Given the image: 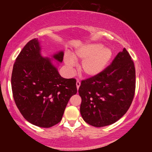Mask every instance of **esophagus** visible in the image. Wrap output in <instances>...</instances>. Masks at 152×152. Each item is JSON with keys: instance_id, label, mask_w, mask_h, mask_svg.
Wrapping results in <instances>:
<instances>
[{"instance_id": "esophagus-1", "label": "esophagus", "mask_w": 152, "mask_h": 152, "mask_svg": "<svg viewBox=\"0 0 152 152\" xmlns=\"http://www.w3.org/2000/svg\"><path fill=\"white\" fill-rule=\"evenodd\" d=\"M80 86V82L79 80H77L76 81V87H77V88L78 89Z\"/></svg>"}]
</instances>
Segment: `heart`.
Listing matches in <instances>:
<instances>
[{
    "instance_id": "heart-1",
    "label": "heart",
    "mask_w": 152,
    "mask_h": 152,
    "mask_svg": "<svg viewBox=\"0 0 152 152\" xmlns=\"http://www.w3.org/2000/svg\"><path fill=\"white\" fill-rule=\"evenodd\" d=\"M74 59L82 60L80 70L84 75L93 77L99 75L107 68L113 58V51L104 48L99 43H92L82 46L73 54ZM64 61L68 68L75 66V60L70 56L64 57Z\"/></svg>"
}]
</instances>
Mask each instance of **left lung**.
<instances>
[{
	"label": "left lung",
	"instance_id": "left-lung-1",
	"mask_svg": "<svg viewBox=\"0 0 152 152\" xmlns=\"http://www.w3.org/2000/svg\"><path fill=\"white\" fill-rule=\"evenodd\" d=\"M135 91V69L124 48L101 74L84 80L78 89L80 113L96 127L117 121L129 109Z\"/></svg>",
	"mask_w": 152,
	"mask_h": 152
}]
</instances>
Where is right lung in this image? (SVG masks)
<instances>
[{
	"label": "right lung",
	"mask_w": 152,
	"mask_h": 152,
	"mask_svg": "<svg viewBox=\"0 0 152 152\" xmlns=\"http://www.w3.org/2000/svg\"><path fill=\"white\" fill-rule=\"evenodd\" d=\"M53 58L63 61L64 52ZM11 86L14 101L27 121L49 128L60 122L70 97L77 92L76 80L61 77L48 58L41 55L38 39L29 41L13 65Z\"/></svg>",
	"instance_id": "1"
}]
</instances>
